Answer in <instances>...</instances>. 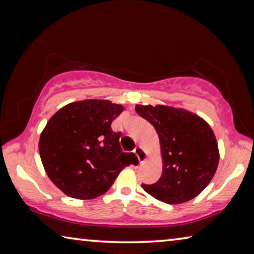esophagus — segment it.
<instances>
[{
	"label": "esophagus",
	"instance_id": "34e87169",
	"mask_svg": "<svg viewBox=\"0 0 254 254\" xmlns=\"http://www.w3.org/2000/svg\"><path fill=\"white\" fill-rule=\"evenodd\" d=\"M134 153L136 154L137 160H139L140 163H142V162H144L145 160H147L148 154H147V152H145L144 150H143L142 148H141V147H136V148L134 149Z\"/></svg>",
	"mask_w": 254,
	"mask_h": 254
}]
</instances>
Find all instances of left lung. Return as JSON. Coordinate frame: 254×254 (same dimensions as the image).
Wrapping results in <instances>:
<instances>
[{"label":"left lung","instance_id":"obj_1","mask_svg":"<svg viewBox=\"0 0 254 254\" xmlns=\"http://www.w3.org/2000/svg\"><path fill=\"white\" fill-rule=\"evenodd\" d=\"M135 111L152 124L160 141L161 177L156 184H143L144 190L171 205L195 198L213 179L220 161L212 127L180 107L137 104Z\"/></svg>","mask_w":254,"mask_h":254}]
</instances>
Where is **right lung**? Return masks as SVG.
<instances>
[{"label":"right lung","instance_id":"add662e5","mask_svg":"<svg viewBox=\"0 0 254 254\" xmlns=\"http://www.w3.org/2000/svg\"><path fill=\"white\" fill-rule=\"evenodd\" d=\"M123 111V105L109 100H83L62 107L47 122L40 158L47 176L64 194L96 198L136 160L134 153L122 152L120 133L111 128Z\"/></svg>","mask_w":254,"mask_h":254}]
</instances>
